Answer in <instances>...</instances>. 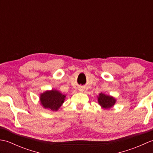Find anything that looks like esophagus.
Masks as SVG:
<instances>
[{
	"label": "esophagus",
	"mask_w": 153,
	"mask_h": 153,
	"mask_svg": "<svg viewBox=\"0 0 153 153\" xmlns=\"http://www.w3.org/2000/svg\"><path fill=\"white\" fill-rule=\"evenodd\" d=\"M79 91H83V89L82 88V87H79Z\"/></svg>",
	"instance_id": "obj_1"
}]
</instances>
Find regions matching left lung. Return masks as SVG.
I'll return each mask as SVG.
<instances>
[{"instance_id":"obj_1","label":"left lung","mask_w":153,"mask_h":153,"mask_svg":"<svg viewBox=\"0 0 153 153\" xmlns=\"http://www.w3.org/2000/svg\"><path fill=\"white\" fill-rule=\"evenodd\" d=\"M98 102L103 108L108 109L114 105L116 99L110 95H106L103 93H100L98 96Z\"/></svg>"}]
</instances>
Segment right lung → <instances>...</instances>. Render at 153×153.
Returning <instances> with one entry per match:
<instances>
[{
	"mask_svg": "<svg viewBox=\"0 0 153 153\" xmlns=\"http://www.w3.org/2000/svg\"><path fill=\"white\" fill-rule=\"evenodd\" d=\"M66 95L56 90L47 91L41 94L40 101L45 108L57 110L62 105Z\"/></svg>",
	"mask_w": 153,
	"mask_h": 153,
	"instance_id": "1",
	"label": "right lung"
}]
</instances>
